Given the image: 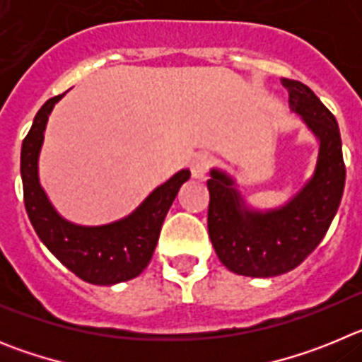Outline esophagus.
Wrapping results in <instances>:
<instances>
[{"label": "esophagus", "mask_w": 362, "mask_h": 362, "mask_svg": "<svg viewBox=\"0 0 362 362\" xmlns=\"http://www.w3.org/2000/svg\"><path fill=\"white\" fill-rule=\"evenodd\" d=\"M212 166H214V158L210 156V153H206V152L197 153L196 158L192 159V163H190L192 175H194V177H197V179L203 177V175L206 174L210 168H212Z\"/></svg>", "instance_id": "obj_1"}]
</instances>
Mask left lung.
Wrapping results in <instances>:
<instances>
[{
  "mask_svg": "<svg viewBox=\"0 0 362 362\" xmlns=\"http://www.w3.org/2000/svg\"><path fill=\"white\" fill-rule=\"evenodd\" d=\"M281 83L292 110L321 141L317 166L286 206L264 214L246 210L232 179L212 170L206 181L210 241L221 263L239 276L274 277L299 267L322 241L343 199L346 168L334 114L305 83L286 78Z\"/></svg>",
  "mask_w": 362,
  "mask_h": 362,
  "instance_id": "8db88e82",
  "label": "left lung"
}]
</instances>
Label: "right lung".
Masks as SVG:
<instances>
[{
	"mask_svg": "<svg viewBox=\"0 0 362 362\" xmlns=\"http://www.w3.org/2000/svg\"><path fill=\"white\" fill-rule=\"evenodd\" d=\"M63 95H54L40 108L21 145V179L28 219L43 245L79 279L92 284L134 279L148 267L166 212L181 185L190 177V170L177 172L124 219L105 226L72 225L52 209L37 179V156L47 119Z\"/></svg>",
	"mask_w": 362,
	"mask_h": 362,
	"instance_id": "obj_1",
	"label": "right lung"
}]
</instances>
